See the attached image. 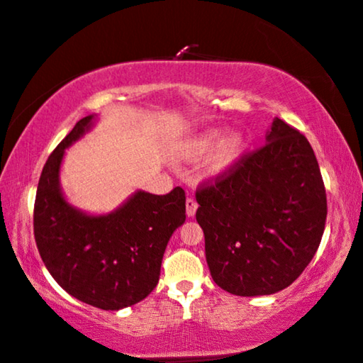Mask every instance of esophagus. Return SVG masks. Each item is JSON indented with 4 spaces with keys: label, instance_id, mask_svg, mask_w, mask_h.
Returning a JSON list of instances; mask_svg holds the SVG:
<instances>
[{
    "label": "esophagus",
    "instance_id": "obj_1",
    "mask_svg": "<svg viewBox=\"0 0 363 363\" xmlns=\"http://www.w3.org/2000/svg\"><path fill=\"white\" fill-rule=\"evenodd\" d=\"M197 207H199V206H197L196 199L189 197L187 201H186V213H187V217H194V216H196Z\"/></svg>",
    "mask_w": 363,
    "mask_h": 363
}]
</instances>
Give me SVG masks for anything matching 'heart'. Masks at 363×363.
<instances>
[{
  "label": "heart",
  "mask_w": 363,
  "mask_h": 363,
  "mask_svg": "<svg viewBox=\"0 0 363 363\" xmlns=\"http://www.w3.org/2000/svg\"><path fill=\"white\" fill-rule=\"evenodd\" d=\"M243 138L237 135H230L222 140V133L217 130H208L203 131L201 135L192 138L186 146L182 147V156L186 160L196 161L201 160L206 155H208L213 147L217 146V150L213 151L211 157V171L213 174H222L237 164L243 152Z\"/></svg>",
  "instance_id": "obj_1"
}]
</instances>
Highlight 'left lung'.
Wrapping results in <instances>:
<instances>
[{
    "label": "left lung",
    "mask_w": 363,
    "mask_h": 363,
    "mask_svg": "<svg viewBox=\"0 0 363 363\" xmlns=\"http://www.w3.org/2000/svg\"><path fill=\"white\" fill-rule=\"evenodd\" d=\"M213 281L235 296L278 293L318 252L328 199L309 141L274 118L267 143L196 192Z\"/></svg>",
    "instance_id": "8db88e82"
}]
</instances>
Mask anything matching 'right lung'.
<instances>
[{
  "mask_svg": "<svg viewBox=\"0 0 363 363\" xmlns=\"http://www.w3.org/2000/svg\"><path fill=\"white\" fill-rule=\"evenodd\" d=\"M77 121L45 161L34 203V238L52 278L70 296L105 311L140 303L160 281L171 235L186 222V192L136 191L116 211L89 216L65 201L59 182L65 150L94 125Z\"/></svg>",
  "mask_w": 363,
  "mask_h": 363,
  "instance_id": "obj_1",
  "label": "right lung"
}]
</instances>
